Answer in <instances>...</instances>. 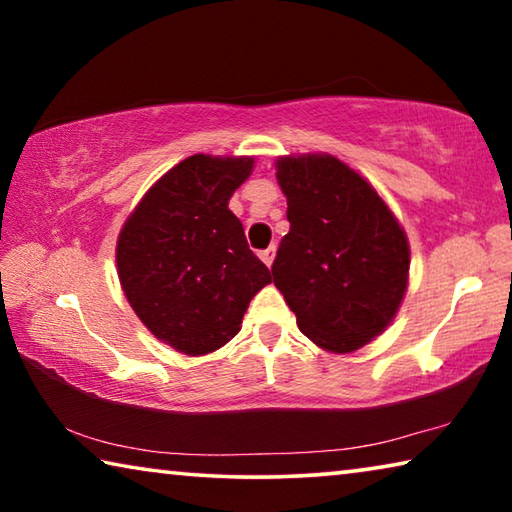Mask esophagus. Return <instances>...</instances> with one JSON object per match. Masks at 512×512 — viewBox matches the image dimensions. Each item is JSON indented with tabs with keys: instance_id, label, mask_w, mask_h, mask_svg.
I'll use <instances>...</instances> for the list:
<instances>
[{
	"instance_id": "34e87169",
	"label": "esophagus",
	"mask_w": 512,
	"mask_h": 512,
	"mask_svg": "<svg viewBox=\"0 0 512 512\" xmlns=\"http://www.w3.org/2000/svg\"><path fill=\"white\" fill-rule=\"evenodd\" d=\"M259 257H262V262L271 268L273 266V259H275V246H268L266 250H262V253H259Z\"/></svg>"
}]
</instances>
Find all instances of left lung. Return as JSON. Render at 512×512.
Wrapping results in <instances>:
<instances>
[{
	"label": "left lung",
	"mask_w": 512,
	"mask_h": 512,
	"mask_svg": "<svg viewBox=\"0 0 512 512\" xmlns=\"http://www.w3.org/2000/svg\"><path fill=\"white\" fill-rule=\"evenodd\" d=\"M289 235L273 282L307 339L354 352L391 325L409 284V241L375 187L327 153L277 160Z\"/></svg>",
	"instance_id": "obj_1"
}]
</instances>
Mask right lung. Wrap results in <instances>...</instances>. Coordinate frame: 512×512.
<instances>
[{"label":"right lung","mask_w":512,"mask_h":512,"mask_svg":"<svg viewBox=\"0 0 512 512\" xmlns=\"http://www.w3.org/2000/svg\"><path fill=\"white\" fill-rule=\"evenodd\" d=\"M253 162L203 153L178 162L119 232L117 271L133 311L155 339L189 357L228 343L271 282L228 207Z\"/></svg>","instance_id":"right-lung-1"}]
</instances>
